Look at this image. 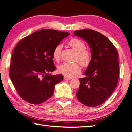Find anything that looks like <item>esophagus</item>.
<instances>
[{"label":"esophagus","mask_w":132,"mask_h":132,"mask_svg":"<svg viewBox=\"0 0 132 132\" xmlns=\"http://www.w3.org/2000/svg\"><path fill=\"white\" fill-rule=\"evenodd\" d=\"M72 79V77H67V76H64V80H71Z\"/></svg>","instance_id":"1"}]
</instances>
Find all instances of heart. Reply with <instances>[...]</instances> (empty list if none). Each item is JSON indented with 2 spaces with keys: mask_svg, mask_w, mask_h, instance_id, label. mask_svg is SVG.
I'll use <instances>...</instances> for the list:
<instances>
[{
  "mask_svg": "<svg viewBox=\"0 0 132 132\" xmlns=\"http://www.w3.org/2000/svg\"><path fill=\"white\" fill-rule=\"evenodd\" d=\"M68 45L76 53L74 61H78L83 67L88 66L91 61V53L89 50L85 49V43L80 39L74 38L69 41ZM62 48V46L61 45H58L53 50V57L57 62L61 59ZM58 71L66 76H71L79 73L80 68L78 63L64 62L58 67Z\"/></svg>",
  "mask_w": 132,
  "mask_h": 132,
  "instance_id": "heart-1",
  "label": "heart"
}]
</instances>
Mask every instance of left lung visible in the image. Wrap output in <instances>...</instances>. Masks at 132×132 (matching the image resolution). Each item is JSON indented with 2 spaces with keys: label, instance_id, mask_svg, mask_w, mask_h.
<instances>
[{
  "label": "left lung",
  "instance_id": "obj_1",
  "mask_svg": "<svg viewBox=\"0 0 132 132\" xmlns=\"http://www.w3.org/2000/svg\"><path fill=\"white\" fill-rule=\"evenodd\" d=\"M82 38L91 51V62L80 78L77 97L86 106L100 105L107 100L116 88L119 76V54L114 45L102 33L91 29L74 31Z\"/></svg>",
  "mask_w": 132,
  "mask_h": 132
}]
</instances>
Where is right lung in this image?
<instances>
[{
    "label": "right lung",
    "mask_w": 132,
    "mask_h": 132,
    "mask_svg": "<svg viewBox=\"0 0 132 132\" xmlns=\"http://www.w3.org/2000/svg\"><path fill=\"white\" fill-rule=\"evenodd\" d=\"M70 33L53 29L35 32L19 41L12 53L10 77L19 95L27 102L39 104L51 97L62 74L51 75L55 47Z\"/></svg>",
    "instance_id": "right-lung-1"
}]
</instances>
